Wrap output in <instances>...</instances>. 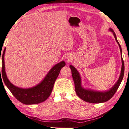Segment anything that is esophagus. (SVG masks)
I'll list each match as a JSON object with an SVG mask.
<instances>
[{"instance_id": "34e87169", "label": "esophagus", "mask_w": 129, "mask_h": 129, "mask_svg": "<svg viewBox=\"0 0 129 129\" xmlns=\"http://www.w3.org/2000/svg\"><path fill=\"white\" fill-rule=\"evenodd\" d=\"M66 59H67V60H69V58H68V57H67V58H66Z\"/></svg>"}]
</instances>
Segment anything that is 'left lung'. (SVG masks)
<instances>
[{
    "label": "left lung",
    "mask_w": 129,
    "mask_h": 129,
    "mask_svg": "<svg viewBox=\"0 0 129 129\" xmlns=\"http://www.w3.org/2000/svg\"><path fill=\"white\" fill-rule=\"evenodd\" d=\"M110 30L113 33V35L115 40L117 42L119 46L120 47V53L121 54V48L119 44V43L117 39L116 35L113 31L112 29H110ZM121 57V61H122V66H121V70L120 77L119 78L117 82L114 86L112 87L110 90L105 92H98V91H94L91 90H89L85 89L81 87V77L80 74L77 71L76 69L74 68L72 65H70V69L71 70L72 78L74 81L75 87V91L76 93L77 96L81 98L84 101H86L89 103L93 104H98V103H101V102H104L106 101H108L111 99L113 95L115 94V92L117 91L118 88L119 87V85L121 83V82L123 80L124 74V62L123 58Z\"/></svg>",
    "instance_id": "obj_1"
}]
</instances>
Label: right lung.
Segmentation results:
<instances>
[{
	"label": "right lung",
	"mask_w": 129,
	"mask_h": 129,
	"mask_svg": "<svg viewBox=\"0 0 129 129\" xmlns=\"http://www.w3.org/2000/svg\"><path fill=\"white\" fill-rule=\"evenodd\" d=\"M5 49L6 48L4 49L2 55V77L1 74L0 78H3L5 85L11 92L12 94L19 101L25 105L37 104L45 101L51 95L55 81L57 80L61 68L65 66V62L62 61L60 63L54 66L49 71L44 80L36 86L29 89L19 88L15 87L11 83L6 76L4 65Z\"/></svg>",
	"instance_id": "1"
}]
</instances>
